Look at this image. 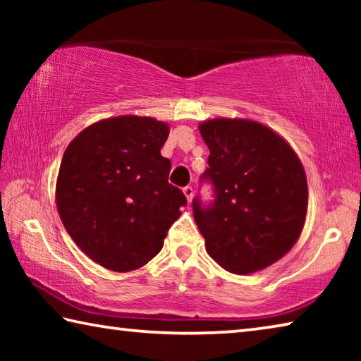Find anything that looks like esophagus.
Here are the masks:
<instances>
[{
	"instance_id": "esophagus-1",
	"label": "esophagus",
	"mask_w": 361,
	"mask_h": 361,
	"mask_svg": "<svg viewBox=\"0 0 361 361\" xmlns=\"http://www.w3.org/2000/svg\"><path fill=\"white\" fill-rule=\"evenodd\" d=\"M183 192H185L186 199H188V202H191L192 197H194V189H192V186H186V188H183Z\"/></svg>"
}]
</instances>
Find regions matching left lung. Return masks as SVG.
Wrapping results in <instances>:
<instances>
[{"label": "left lung", "mask_w": 361, "mask_h": 361, "mask_svg": "<svg viewBox=\"0 0 361 361\" xmlns=\"http://www.w3.org/2000/svg\"><path fill=\"white\" fill-rule=\"evenodd\" d=\"M209 146V167L200 186H212V200L200 192L192 215L207 252L232 274L261 271L295 245L307 212L304 169L285 140L262 124L213 119L199 127Z\"/></svg>", "instance_id": "1"}]
</instances>
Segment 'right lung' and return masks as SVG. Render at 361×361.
<instances>
[{"label":"right lung","mask_w":361,"mask_h":361,"mask_svg":"<svg viewBox=\"0 0 361 361\" xmlns=\"http://www.w3.org/2000/svg\"><path fill=\"white\" fill-rule=\"evenodd\" d=\"M169 132L166 122L121 116L87 127L65 151L59 215L76 245L109 271H133L154 258L188 204L161 156Z\"/></svg>","instance_id":"1"}]
</instances>
